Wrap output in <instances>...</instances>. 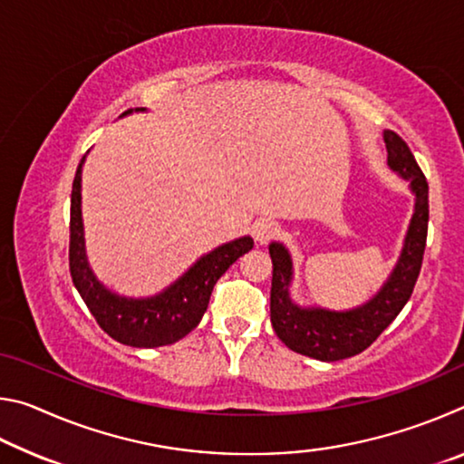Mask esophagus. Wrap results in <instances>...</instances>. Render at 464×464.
Instances as JSON below:
<instances>
[{"label": "esophagus", "instance_id": "34e87169", "mask_svg": "<svg viewBox=\"0 0 464 464\" xmlns=\"http://www.w3.org/2000/svg\"><path fill=\"white\" fill-rule=\"evenodd\" d=\"M251 235H254V239L260 243V246H266V243L272 241L278 235V225L274 221H268V218H262V221H257L254 225Z\"/></svg>", "mask_w": 464, "mask_h": 464}]
</instances>
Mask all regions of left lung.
<instances>
[{
  "instance_id": "left-lung-1",
  "label": "left lung",
  "mask_w": 464,
  "mask_h": 464,
  "mask_svg": "<svg viewBox=\"0 0 464 464\" xmlns=\"http://www.w3.org/2000/svg\"><path fill=\"white\" fill-rule=\"evenodd\" d=\"M387 163L415 194L413 217L407 229L401 256L391 276L371 301L350 311H329L321 307H298L290 301L293 260L282 243H270L272 290L270 319L276 335L296 354L335 362L364 352L384 329L391 325L405 303L410 301L418 282L423 249L428 237V182L405 140L392 130H384Z\"/></svg>"
}]
</instances>
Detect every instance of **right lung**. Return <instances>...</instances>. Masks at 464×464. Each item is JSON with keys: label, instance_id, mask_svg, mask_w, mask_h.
Instances as JSON below:
<instances>
[{"label": "right lung", "instance_id": "1", "mask_svg": "<svg viewBox=\"0 0 464 464\" xmlns=\"http://www.w3.org/2000/svg\"><path fill=\"white\" fill-rule=\"evenodd\" d=\"M83 161L85 157L75 171L72 221H69V270H72L77 293L96 317L98 325L116 342L132 345V348H160V345L176 343L200 324L217 280L229 270L233 262H237L254 247V239L246 235V237L223 243L210 254L202 256L182 278H178L174 285L155 296L127 298L114 295L93 276L88 257H85L82 221Z\"/></svg>", "mask_w": 464, "mask_h": 464}]
</instances>
